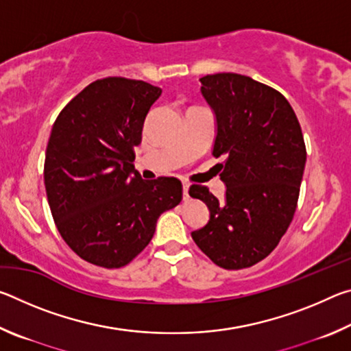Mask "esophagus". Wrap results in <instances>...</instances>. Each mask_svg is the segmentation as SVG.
<instances>
[{"mask_svg":"<svg viewBox=\"0 0 351 351\" xmlns=\"http://www.w3.org/2000/svg\"><path fill=\"white\" fill-rule=\"evenodd\" d=\"M189 197V184L187 182H182V199L187 201Z\"/></svg>","mask_w":351,"mask_h":351,"instance_id":"34e87169","label":"esophagus"}]
</instances>
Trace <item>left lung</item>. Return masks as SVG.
I'll return each mask as SVG.
<instances>
[{
	"mask_svg": "<svg viewBox=\"0 0 351 351\" xmlns=\"http://www.w3.org/2000/svg\"><path fill=\"white\" fill-rule=\"evenodd\" d=\"M201 94L215 112L212 154L224 158L219 178L224 199L193 184L210 218L192 239L224 269L249 268L274 251L293 221L306 148L287 99L247 75L219 73L199 79Z\"/></svg>",
	"mask_w": 351,
	"mask_h": 351,
	"instance_id": "8db88e82",
	"label": "left lung"
}]
</instances>
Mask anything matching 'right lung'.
Returning a JSON list of instances; mask_svg holds the SVG:
<instances>
[{
	"label": "right lung",
	"instance_id": "right-lung-1",
	"mask_svg": "<svg viewBox=\"0 0 351 351\" xmlns=\"http://www.w3.org/2000/svg\"><path fill=\"white\" fill-rule=\"evenodd\" d=\"M162 90L142 80L106 77L80 91L56 119L45 158L52 218L66 245L102 268H122L153 239L161 213L182 199V184L145 181L134 147Z\"/></svg>",
	"mask_w": 351,
	"mask_h": 351
}]
</instances>
